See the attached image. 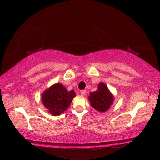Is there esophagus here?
<instances>
[{
    "mask_svg": "<svg viewBox=\"0 0 160 160\" xmlns=\"http://www.w3.org/2000/svg\"><path fill=\"white\" fill-rule=\"evenodd\" d=\"M86 92H87L86 90H82L80 91V94L82 95V96H84V95L86 94Z\"/></svg>",
    "mask_w": 160,
    "mask_h": 160,
    "instance_id": "esophagus-1",
    "label": "esophagus"
}]
</instances>
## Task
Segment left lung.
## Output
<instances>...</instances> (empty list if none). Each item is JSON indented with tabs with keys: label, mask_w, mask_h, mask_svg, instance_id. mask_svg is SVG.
<instances>
[{
	"label": "left lung",
	"mask_w": 160,
	"mask_h": 160,
	"mask_svg": "<svg viewBox=\"0 0 160 160\" xmlns=\"http://www.w3.org/2000/svg\"><path fill=\"white\" fill-rule=\"evenodd\" d=\"M89 100L91 107L100 112H105L110 108L114 100L113 95L103 82L98 84V89L90 93Z\"/></svg>",
	"instance_id": "left-lung-1"
}]
</instances>
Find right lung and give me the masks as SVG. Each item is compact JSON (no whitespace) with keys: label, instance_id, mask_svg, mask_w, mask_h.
I'll list each match as a JSON object with an SVG mask.
<instances>
[{"label":"right lung","instance_id":"obj_1","mask_svg":"<svg viewBox=\"0 0 160 160\" xmlns=\"http://www.w3.org/2000/svg\"><path fill=\"white\" fill-rule=\"evenodd\" d=\"M75 96L73 90L68 91L62 84L57 83L42 94V101L49 113L59 115L67 109Z\"/></svg>","mask_w":160,"mask_h":160}]
</instances>
